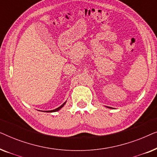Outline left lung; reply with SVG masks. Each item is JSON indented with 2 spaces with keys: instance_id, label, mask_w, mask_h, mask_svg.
<instances>
[{
  "instance_id": "obj_1",
  "label": "left lung",
  "mask_w": 157,
  "mask_h": 157,
  "mask_svg": "<svg viewBox=\"0 0 157 157\" xmlns=\"http://www.w3.org/2000/svg\"><path fill=\"white\" fill-rule=\"evenodd\" d=\"M106 108H109V109H112L111 107H109V106H106Z\"/></svg>"
}]
</instances>
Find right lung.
Masks as SVG:
<instances>
[{
  "label": "right lung",
  "mask_w": 157,
  "mask_h": 157,
  "mask_svg": "<svg viewBox=\"0 0 157 157\" xmlns=\"http://www.w3.org/2000/svg\"><path fill=\"white\" fill-rule=\"evenodd\" d=\"M66 101L65 102H64L63 103V104H62V105H61V106H60L59 107H58V108L57 109H53V110H51V111H44V112H56V111H59L60 110V109H61V108H62V107H63V106H64V105H65L66 104Z\"/></svg>",
  "instance_id": "obj_1"
}]
</instances>
